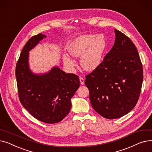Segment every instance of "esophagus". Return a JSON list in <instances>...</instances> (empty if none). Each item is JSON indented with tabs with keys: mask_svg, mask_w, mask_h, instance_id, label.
Segmentation results:
<instances>
[{
	"mask_svg": "<svg viewBox=\"0 0 152 152\" xmlns=\"http://www.w3.org/2000/svg\"><path fill=\"white\" fill-rule=\"evenodd\" d=\"M79 81H80L81 84H82V85L84 84V78H83L82 77H79Z\"/></svg>",
	"mask_w": 152,
	"mask_h": 152,
	"instance_id": "34e87169",
	"label": "esophagus"
}]
</instances>
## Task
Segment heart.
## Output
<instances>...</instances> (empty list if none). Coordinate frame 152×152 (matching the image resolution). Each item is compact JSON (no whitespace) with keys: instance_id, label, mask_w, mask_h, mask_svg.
Returning <instances> with one entry per match:
<instances>
[{"instance_id":"b5f03b06","label":"heart","mask_w":152,"mask_h":152,"mask_svg":"<svg viewBox=\"0 0 152 152\" xmlns=\"http://www.w3.org/2000/svg\"><path fill=\"white\" fill-rule=\"evenodd\" d=\"M107 47V39L103 34H83L76 37L69 47V53L80 58L82 68L89 71L97 69L102 63ZM63 61L69 66H73L75 61L69 56H63Z\"/></svg>"}]
</instances>
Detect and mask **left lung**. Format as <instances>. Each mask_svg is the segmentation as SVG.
<instances>
[{"instance_id":"8db88e82","label":"left lung","mask_w":152,"mask_h":152,"mask_svg":"<svg viewBox=\"0 0 152 152\" xmlns=\"http://www.w3.org/2000/svg\"><path fill=\"white\" fill-rule=\"evenodd\" d=\"M112 49L100 66L86 76L85 84L95 111L107 119L122 117L138 101L143 69L136 47L131 39L115 29Z\"/></svg>"}]
</instances>
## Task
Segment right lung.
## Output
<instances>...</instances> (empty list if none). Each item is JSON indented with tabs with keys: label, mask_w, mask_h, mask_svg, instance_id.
<instances>
[{
	"label": "right lung",
	"mask_w": 152,
	"mask_h": 152,
	"mask_svg": "<svg viewBox=\"0 0 152 152\" xmlns=\"http://www.w3.org/2000/svg\"><path fill=\"white\" fill-rule=\"evenodd\" d=\"M46 35L32 37L24 46L16 66L19 99L22 105L35 118L53 124L61 121L69 112L71 98L80 86L79 77L66 73L58 66L36 74L29 65V52Z\"/></svg>",
	"instance_id": "right-lung-1"
}]
</instances>
